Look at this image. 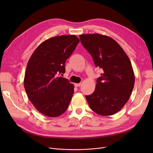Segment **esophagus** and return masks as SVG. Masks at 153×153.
<instances>
[{
  "instance_id": "34e87169",
  "label": "esophagus",
  "mask_w": 153,
  "mask_h": 153,
  "mask_svg": "<svg viewBox=\"0 0 153 153\" xmlns=\"http://www.w3.org/2000/svg\"><path fill=\"white\" fill-rule=\"evenodd\" d=\"M82 85V84L81 83H75L74 84V85H75V87H79V86H81Z\"/></svg>"
}]
</instances>
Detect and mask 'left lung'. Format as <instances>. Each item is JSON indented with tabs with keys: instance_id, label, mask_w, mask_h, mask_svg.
Returning a JSON list of instances; mask_svg holds the SVG:
<instances>
[{
	"instance_id": "obj_1",
	"label": "left lung",
	"mask_w": 153,
	"mask_h": 153,
	"mask_svg": "<svg viewBox=\"0 0 153 153\" xmlns=\"http://www.w3.org/2000/svg\"><path fill=\"white\" fill-rule=\"evenodd\" d=\"M81 42L103 69L94 92L86 95L91 108L100 115H114L129 99L134 84L131 61L122 48L108 36L97 33L79 35Z\"/></svg>"
}]
</instances>
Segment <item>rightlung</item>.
<instances>
[{
  "instance_id": "add662e5",
  "label": "right lung",
  "mask_w": 153,
  "mask_h": 153,
  "mask_svg": "<svg viewBox=\"0 0 153 153\" xmlns=\"http://www.w3.org/2000/svg\"><path fill=\"white\" fill-rule=\"evenodd\" d=\"M75 35L50 38L31 54L24 77V87L30 102L40 113L57 117L67 110L74 85L58 77L65 72V63L79 43Z\"/></svg>"
}]
</instances>
